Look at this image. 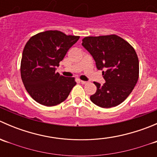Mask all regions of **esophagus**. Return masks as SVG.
<instances>
[{
	"mask_svg": "<svg viewBox=\"0 0 157 157\" xmlns=\"http://www.w3.org/2000/svg\"><path fill=\"white\" fill-rule=\"evenodd\" d=\"M80 83H81L82 84H86V83H87V82L83 81V80H80Z\"/></svg>",
	"mask_w": 157,
	"mask_h": 157,
	"instance_id": "1",
	"label": "esophagus"
}]
</instances>
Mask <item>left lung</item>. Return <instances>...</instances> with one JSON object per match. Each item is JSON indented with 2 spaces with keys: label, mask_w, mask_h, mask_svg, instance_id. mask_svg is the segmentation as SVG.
<instances>
[{
  "label": "left lung",
  "mask_w": 157,
  "mask_h": 157,
  "mask_svg": "<svg viewBox=\"0 0 157 157\" xmlns=\"http://www.w3.org/2000/svg\"><path fill=\"white\" fill-rule=\"evenodd\" d=\"M82 41L97 69L102 71L105 81L103 84L94 82L97 90L90 100L102 108L117 106L125 100L138 80L139 61L136 52L116 35L89 36Z\"/></svg>",
  "instance_id": "8db88e82"
}]
</instances>
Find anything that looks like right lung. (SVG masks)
Wrapping results in <instances>:
<instances>
[{"label":"right lung","instance_id":"add662e5","mask_svg":"<svg viewBox=\"0 0 157 157\" xmlns=\"http://www.w3.org/2000/svg\"><path fill=\"white\" fill-rule=\"evenodd\" d=\"M79 38L49 30L35 35L25 45L21 78L26 91L41 105L53 106L64 102L77 83L74 77L60 75L56 67Z\"/></svg>","mask_w":157,"mask_h":157}]
</instances>
